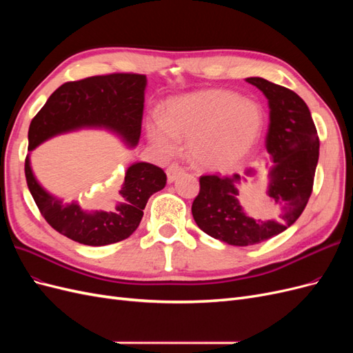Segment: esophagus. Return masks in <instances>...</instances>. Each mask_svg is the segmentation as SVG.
Segmentation results:
<instances>
[{
	"label": "esophagus",
	"mask_w": 353,
	"mask_h": 353,
	"mask_svg": "<svg viewBox=\"0 0 353 353\" xmlns=\"http://www.w3.org/2000/svg\"><path fill=\"white\" fill-rule=\"evenodd\" d=\"M184 174V168L178 165V163H172L169 165L166 169V176H168V183H174V181L181 175Z\"/></svg>",
	"instance_id": "obj_1"
}]
</instances>
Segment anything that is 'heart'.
<instances>
[{
  "instance_id": "b5f03b06",
  "label": "heart",
  "mask_w": 353,
  "mask_h": 353,
  "mask_svg": "<svg viewBox=\"0 0 353 353\" xmlns=\"http://www.w3.org/2000/svg\"><path fill=\"white\" fill-rule=\"evenodd\" d=\"M263 130L259 103L230 90H203L170 99L163 117H150L147 132L166 154H174L179 140H188L193 165L223 170L239 163L258 143Z\"/></svg>"
}]
</instances>
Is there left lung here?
<instances>
[{
	"label": "left lung",
	"mask_w": 353,
	"mask_h": 353,
	"mask_svg": "<svg viewBox=\"0 0 353 353\" xmlns=\"http://www.w3.org/2000/svg\"><path fill=\"white\" fill-rule=\"evenodd\" d=\"M245 81L259 88L270 103L266 150L274 166L261 199V216L244 213L237 174L201 175L200 191L191 206L201 231L231 245L258 244L293 225L311 197L319 156V138L306 103L294 91L263 78Z\"/></svg>",
	"instance_id": "1"
}]
</instances>
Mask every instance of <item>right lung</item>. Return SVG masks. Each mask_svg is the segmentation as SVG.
<instances>
[{"mask_svg":"<svg viewBox=\"0 0 353 353\" xmlns=\"http://www.w3.org/2000/svg\"><path fill=\"white\" fill-rule=\"evenodd\" d=\"M145 74L109 73L63 83L44 104L29 126V147L61 132L83 126H103L135 145L141 135ZM28 188L41 215L68 239L87 245H105L128 239L138 228L147 200L166 184L163 169L152 163L128 168L122 188L108 200V209L87 212L77 203L63 205L35 179L25 162Z\"/></svg>","mask_w":353,"mask_h":353,"instance_id":"right-lung-1","label":"right lung"}]
</instances>
